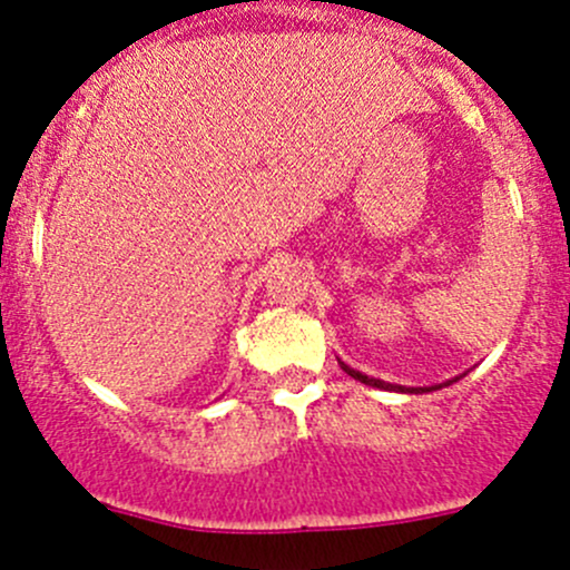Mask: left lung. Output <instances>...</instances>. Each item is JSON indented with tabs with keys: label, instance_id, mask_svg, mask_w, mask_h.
Wrapping results in <instances>:
<instances>
[{
	"label": "left lung",
	"instance_id": "1",
	"mask_svg": "<svg viewBox=\"0 0 570 570\" xmlns=\"http://www.w3.org/2000/svg\"><path fill=\"white\" fill-rule=\"evenodd\" d=\"M338 366L347 371V374L353 376V380L363 382V385L380 387V390H395V393H431V390H441V387L452 385V382L460 380V376H455V380H446V382H441V385H431V387H406V385H393V382H385V380H374V376H368V374H363V371L347 366V363H344V361H338Z\"/></svg>",
	"mask_w": 570,
	"mask_h": 570
}]
</instances>
